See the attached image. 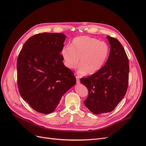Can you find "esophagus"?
Wrapping results in <instances>:
<instances>
[{
  "mask_svg": "<svg viewBox=\"0 0 146 146\" xmlns=\"http://www.w3.org/2000/svg\"><path fill=\"white\" fill-rule=\"evenodd\" d=\"M76 82H77V84H79V83H80V77L78 76H77L76 77Z\"/></svg>",
  "mask_w": 146,
  "mask_h": 146,
  "instance_id": "1",
  "label": "esophagus"
}]
</instances>
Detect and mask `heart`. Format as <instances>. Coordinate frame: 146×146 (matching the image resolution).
<instances>
[{
  "label": "heart",
  "instance_id": "1",
  "mask_svg": "<svg viewBox=\"0 0 146 146\" xmlns=\"http://www.w3.org/2000/svg\"><path fill=\"white\" fill-rule=\"evenodd\" d=\"M110 48L105 42L89 36H79L72 40L70 46L62 50L64 64L69 69L80 67V74H93L100 70L108 60Z\"/></svg>",
  "mask_w": 146,
  "mask_h": 146
}]
</instances>
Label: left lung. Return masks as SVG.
<instances>
[{"label":"left lung","mask_w":146,"mask_h":146,"mask_svg":"<svg viewBox=\"0 0 146 146\" xmlns=\"http://www.w3.org/2000/svg\"><path fill=\"white\" fill-rule=\"evenodd\" d=\"M110 52L104 66L80 82L88 90L84 104L92 113L100 114L113 111L123 99L129 84V59L117 38L107 36Z\"/></svg>","instance_id":"1"}]
</instances>
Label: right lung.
I'll return each instance as SVG.
<instances>
[{
  "label": "right lung",
  "mask_w": 146,
  "mask_h": 146,
  "mask_svg": "<svg viewBox=\"0 0 146 146\" xmlns=\"http://www.w3.org/2000/svg\"><path fill=\"white\" fill-rule=\"evenodd\" d=\"M66 35L42 33L31 37L17 60V86L22 99L35 111L48 114L76 83L60 54Z\"/></svg>",
  "instance_id": "obj_1"
}]
</instances>
